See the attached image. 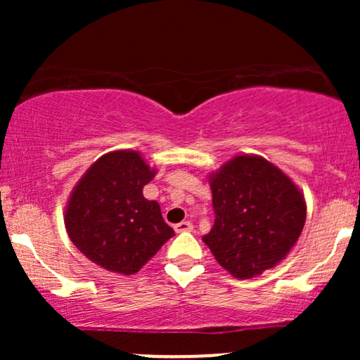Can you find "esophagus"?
Returning a JSON list of instances; mask_svg holds the SVG:
<instances>
[{"mask_svg":"<svg viewBox=\"0 0 360 360\" xmlns=\"http://www.w3.org/2000/svg\"><path fill=\"white\" fill-rule=\"evenodd\" d=\"M193 223L191 221H181L174 225V230L177 233H183V232H193Z\"/></svg>","mask_w":360,"mask_h":360,"instance_id":"1","label":"esophagus"}]
</instances>
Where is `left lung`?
Returning a JSON list of instances; mask_svg holds the SVG:
<instances>
[{
	"label": "left lung",
	"mask_w": 360,
	"mask_h": 360,
	"mask_svg": "<svg viewBox=\"0 0 360 360\" xmlns=\"http://www.w3.org/2000/svg\"><path fill=\"white\" fill-rule=\"evenodd\" d=\"M214 225L203 237L217 262L237 279L276 267L298 242L304 194L264 157L238 154L210 172Z\"/></svg>",
	"instance_id": "left-lung-1"
}]
</instances>
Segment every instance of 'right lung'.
<instances>
[{
	"label": "right lung",
	"mask_w": 360,
	"mask_h": 360,
	"mask_svg": "<svg viewBox=\"0 0 360 360\" xmlns=\"http://www.w3.org/2000/svg\"><path fill=\"white\" fill-rule=\"evenodd\" d=\"M157 171L139 150L101 155L74 186L64 212L69 238L82 255L115 274H137L174 235L143 186Z\"/></svg>",
	"instance_id": "add662e5"
}]
</instances>
